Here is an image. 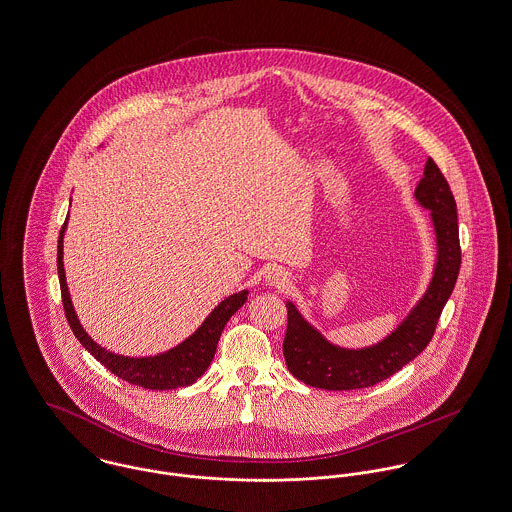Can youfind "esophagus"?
Segmentation results:
<instances>
[{"instance_id":"1","label":"esophagus","mask_w":512,"mask_h":512,"mask_svg":"<svg viewBox=\"0 0 512 512\" xmlns=\"http://www.w3.org/2000/svg\"><path fill=\"white\" fill-rule=\"evenodd\" d=\"M265 282H267V286H272V288H278V290H286L290 284H292V278H290V274L284 271V269H280V267H272L265 274Z\"/></svg>"}]
</instances>
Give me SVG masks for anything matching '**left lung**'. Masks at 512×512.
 Returning a JSON list of instances; mask_svg holds the SVG:
<instances>
[{"mask_svg": "<svg viewBox=\"0 0 512 512\" xmlns=\"http://www.w3.org/2000/svg\"><path fill=\"white\" fill-rule=\"evenodd\" d=\"M414 199L429 211L435 236V265L420 300L385 338L371 346L346 348L311 325L294 301H286L288 329L282 352L290 373L309 387L354 391L373 387L400 371L429 344L460 271L458 218L451 187L427 158Z\"/></svg>", "mask_w": 512, "mask_h": 512, "instance_id": "8db88e82", "label": "left lung"}]
</instances>
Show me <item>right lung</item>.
<instances>
[{
    "label": "right lung",
    "mask_w": 512,
    "mask_h": 512,
    "mask_svg": "<svg viewBox=\"0 0 512 512\" xmlns=\"http://www.w3.org/2000/svg\"><path fill=\"white\" fill-rule=\"evenodd\" d=\"M67 220L69 216L61 226L60 240H58V276H60L61 301H63L65 317L77 340L91 352L94 360L100 361L114 375H118L120 379L131 385H137L149 391H172V389L193 385L211 365L220 334L224 331L226 323L230 321V317L247 301L249 290H241L224 298L205 317V321L197 331L189 334L178 346L166 352H160L156 356H141V358H131V356L110 352L100 344H96L89 336V332L83 329L71 301V294L65 280V269H63V236H65Z\"/></svg>",
    "instance_id": "1"
}]
</instances>
